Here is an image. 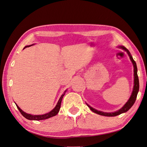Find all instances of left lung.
I'll list each match as a JSON object with an SVG mask.
<instances>
[{
  "mask_svg": "<svg viewBox=\"0 0 147 147\" xmlns=\"http://www.w3.org/2000/svg\"><path fill=\"white\" fill-rule=\"evenodd\" d=\"M117 48L122 49L123 50H124L125 51H126L127 53V54H128V56L129 57V59H130V60H131V61L133 65V67H134V86H133V91L131 93V96H130L129 99L126 102V104H125L121 108V109H119V110H117L115 112L107 113V112L98 111V110L94 109V108L91 107L90 105H89L88 104H87L86 103V104L87 105V106L90 108V110L92 111L97 114V115L104 116H108V117L116 116L117 115H121V114H122V113H126L127 111H128L134 104L136 99L138 93L139 92V78H138V68H137L136 63L135 61H134V59H133L132 56L131 55V54H130L129 51H128V50H127L125 47L120 45V46H118Z\"/></svg>",
  "mask_w": 147,
  "mask_h": 147,
  "instance_id": "obj_1",
  "label": "left lung"
}]
</instances>
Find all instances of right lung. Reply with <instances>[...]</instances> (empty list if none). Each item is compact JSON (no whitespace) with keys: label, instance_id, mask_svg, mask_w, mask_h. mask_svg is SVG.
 I'll return each instance as SVG.
<instances>
[{"label":"right lung","instance_id":"add662e5","mask_svg":"<svg viewBox=\"0 0 147 147\" xmlns=\"http://www.w3.org/2000/svg\"><path fill=\"white\" fill-rule=\"evenodd\" d=\"M34 45V44H32ZM32 45H28V46H25L24 48H26V47H31L32 46ZM67 91V90H65L63 93L62 94V96H61V97H60V99H59L57 104L56 105V107H54L53 109L50 111V112H48V113H46V114H44V115H31V114H28L26 113L25 112H24L23 110H22L20 107L16 104V106H17L18 110H19V111L20 112V113L22 115V116L24 117H25L26 119H28V120H33V121H40V120H44V119H48L50 117H53L54 116L57 115V114L59 113V110H60V108H61V102H62V98L64 96L65 93H66Z\"/></svg>","mask_w":147,"mask_h":147}]
</instances>
